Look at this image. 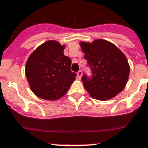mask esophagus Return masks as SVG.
<instances>
[{
  "mask_svg": "<svg viewBox=\"0 0 148 148\" xmlns=\"http://www.w3.org/2000/svg\"><path fill=\"white\" fill-rule=\"evenodd\" d=\"M77 78L78 79H81V76H82V71H81V70H80V71H77Z\"/></svg>",
  "mask_w": 148,
  "mask_h": 148,
  "instance_id": "34e87169",
  "label": "esophagus"
}]
</instances>
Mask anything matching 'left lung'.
Listing matches in <instances>:
<instances>
[{
    "label": "left lung",
    "mask_w": 148,
    "mask_h": 148,
    "mask_svg": "<svg viewBox=\"0 0 148 148\" xmlns=\"http://www.w3.org/2000/svg\"><path fill=\"white\" fill-rule=\"evenodd\" d=\"M91 76L84 74L83 84L92 97L106 101L118 95L126 85L130 67L124 54L114 45L104 40L81 42Z\"/></svg>",
    "instance_id": "left-lung-1"
}]
</instances>
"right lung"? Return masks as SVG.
<instances>
[{
    "mask_svg": "<svg viewBox=\"0 0 148 148\" xmlns=\"http://www.w3.org/2000/svg\"><path fill=\"white\" fill-rule=\"evenodd\" d=\"M64 46L48 40L37 48L27 61L25 74L31 90L45 100L54 101L67 93L75 80L71 60L64 54Z\"/></svg>",
    "mask_w": 148,
    "mask_h": 148,
    "instance_id": "1",
    "label": "right lung"
}]
</instances>
